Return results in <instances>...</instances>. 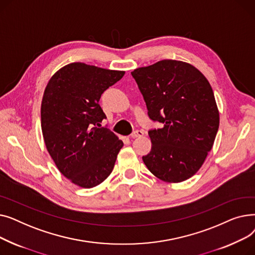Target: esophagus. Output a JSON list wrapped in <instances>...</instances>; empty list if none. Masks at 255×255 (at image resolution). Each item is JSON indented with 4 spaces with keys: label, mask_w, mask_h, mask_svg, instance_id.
Returning <instances> with one entry per match:
<instances>
[{
    "label": "esophagus",
    "mask_w": 255,
    "mask_h": 255,
    "mask_svg": "<svg viewBox=\"0 0 255 255\" xmlns=\"http://www.w3.org/2000/svg\"><path fill=\"white\" fill-rule=\"evenodd\" d=\"M143 136V131L142 130H136L131 134V138H137Z\"/></svg>",
    "instance_id": "esophagus-1"
}]
</instances>
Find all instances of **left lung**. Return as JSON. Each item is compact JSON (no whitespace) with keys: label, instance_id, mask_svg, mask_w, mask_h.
<instances>
[{"label":"left lung","instance_id":"8db88e82","mask_svg":"<svg viewBox=\"0 0 255 255\" xmlns=\"http://www.w3.org/2000/svg\"><path fill=\"white\" fill-rule=\"evenodd\" d=\"M151 120L163 127L149 131L148 169L167 183L191 178L202 167L219 128V111L212 87L194 66L162 60L131 72Z\"/></svg>","mask_w":255,"mask_h":255}]
</instances>
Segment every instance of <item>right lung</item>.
<instances>
[{"label":"right lung","instance_id":"1","mask_svg":"<svg viewBox=\"0 0 255 255\" xmlns=\"http://www.w3.org/2000/svg\"><path fill=\"white\" fill-rule=\"evenodd\" d=\"M125 71L85 63L64 66L51 76L41 103V129L46 149L62 175L83 188L109 177L123 141L107 128L99 100Z\"/></svg>","mask_w":255,"mask_h":255}]
</instances>
